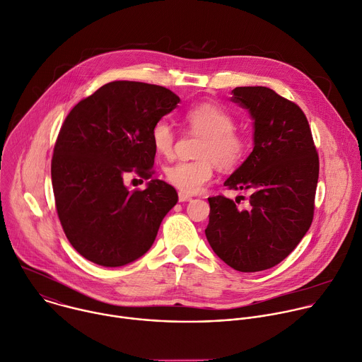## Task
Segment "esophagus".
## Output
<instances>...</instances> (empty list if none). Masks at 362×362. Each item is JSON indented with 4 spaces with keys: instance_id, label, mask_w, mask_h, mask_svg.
<instances>
[{
    "instance_id": "34e87169",
    "label": "esophagus",
    "mask_w": 362,
    "mask_h": 362,
    "mask_svg": "<svg viewBox=\"0 0 362 362\" xmlns=\"http://www.w3.org/2000/svg\"><path fill=\"white\" fill-rule=\"evenodd\" d=\"M192 199V197L191 195H188V194H185V192H178V201L180 202H185V201H191Z\"/></svg>"
}]
</instances>
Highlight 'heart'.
<instances>
[{"label": "heart", "mask_w": 362, "mask_h": 362, "mask_svg": "<svg viewBox=\"0 0 362 362\" xmlns=\"http://www.w3.org/2000/svg\"><path fill=\"white\" fill-rule=\"evenodd\" d=\"M189 129L204 135L194 161H178L165 167L167 181L182 192L195 194L208 184L215 165L223 170L238 167L250 150L248 136L235 129V118L223 107L202 103L184 114ZM151 142L157 154L170 157L175 146V134L170 122L161 119L151 129Z\"/></svg>", "instance_id": "heart-1"}]
</instances>
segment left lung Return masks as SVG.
<instances>
[{
  "mask_svg": "<svg viewBox=\"0 0 362 362\" xmlns=\"http://www.w3.org/2000/svg\"><path fill=\"white\" fill-rule=\"evenodd\" d=\"M231 100L254 119V150L224 185L250 191V205L240 209L224 195L208 198L205 235L227 265L257 272L279 264L310 230L320 161L296 103L267 87H237Z\"/></svg>",
  "mask_w": 362,
  "mask_h": 362,
  "instance_id": "obj_1",
  "label": "left lung"
}]
</instances>
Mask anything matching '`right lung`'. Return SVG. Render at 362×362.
<instances>
[{"label":"right lung","instance_id":"obj_1","mask_svg":"<svg viewBox=\"0 0 362 362\" xmlns=\"http://www.w3.org/2000/svg\"><path fill=\"white\" fill-rule=\"evenodd\" d=\"M178 103L165 87L112 81L66 115L51 161L52 189L69 244L88 261L122 267L154 244L178 194L151 180V129ZM128 173L150 179L148 188L129 192L123 184Z\"/></svg>","mask_w":362,"mask_h":362}]
</instances>
